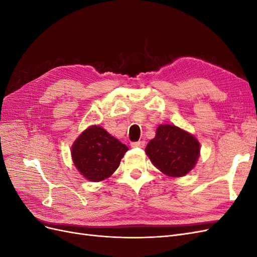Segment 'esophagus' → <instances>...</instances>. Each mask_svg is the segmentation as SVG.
<instances>
[{
  "label": "esophagus",
  "instance_id": "1",
  "mask_svg": "<svg viewBox=\"0 0 257 257\" xmlns=\"http://www.w3.org/2000/svg\"><path fill=\"white\" fill-rule=\"evenodd\" d=\"M146 145V143L144 141H141V142H135V143H132L131 146L133 148H144Z\"/></svg>",
  "mask_w": 257,
  "mask_h": 257
}]
</instances>
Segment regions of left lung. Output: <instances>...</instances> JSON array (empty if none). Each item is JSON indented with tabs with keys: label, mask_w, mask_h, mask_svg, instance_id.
<instances>
[{
	"label": "left lung",
	"mask_w": 257,
	"mask_h": 257,
	"mask_svg": "<svg viewBox=\"0 0 257 257\" xmlns=\"http://www.w3.org/2000/svg\"><path fill=\"white\" fill-rule=\"evenodd\" d=\"M200 146L197 139L176 125L162 124L146 147L152 164L169 177H183L195 167Z\"/></svg>",
	"instance_id": "1"
}]
</instances>
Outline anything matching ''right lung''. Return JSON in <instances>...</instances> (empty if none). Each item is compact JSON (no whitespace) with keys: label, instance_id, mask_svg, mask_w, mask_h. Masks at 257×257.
<instances>
[{"label":"right lung","instance_id":"right-lung-1","mask_svg":"<svg viewBox=\"0 0 257 257\" xmlns=\"http://www.w3.org/2000/svg\"><path fill=\"white\" fill-rule=\"evenodd\" d=\"M128 148L98 125L83 131L72 146V159L80 174L90 181L109 178L119 167Z\"/></svg>","mask_w":257,"mask_h":257}]
</instances>
